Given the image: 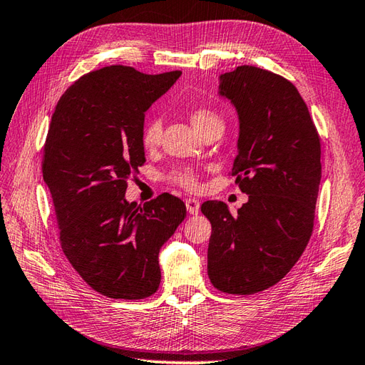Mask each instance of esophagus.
Listing matches in <instances>:
<instances>
[{"instance_id": "34e87169", "label": "esophagus", "mask_w": 365, "mask_h": 365, "mask_svg": "<svg viewBox=\"0 0 365 365\" xmlns=\"http://www.w3.org/2000/svg\"><path fill=\"white\" fill-rule=\"evenodd\" d=\"M185 205H186V210H188V212H190L191 215H197V214L200 212V202H199V200H195V199H186Z\"/></svg>"}]
</instances>
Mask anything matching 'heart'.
Wrapping results in <instances>:
<instances>
[{"label": "heart", "mask_w": 365, "mask_h": 365, "mask_svg": "<svg viewBox=\"0 0 365 365\" xmlns=\"http://www.w3.org/2000/svg\"><path fill=\"white\" fill-rule=\"evenodd\" d=\"M222 122L220 118L217 116V114L211 110L207 108H197L192 111L191 114V123L192 127L195 128L197 133L203 131L206 127H210L212 123H218ZM162 138V122L160 119L154 118L150 119L145 125L143 133H142V143L143 147L147 150L155 148L160 142ZM168 179L177 185L183 186V188H188V190H195L197 188V174L191 170V168H186V166H179V168H174Z\"/></svg>", "instance_id": "heart-1"}]
</instances>
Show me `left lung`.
Returning a JSON list of instances; mask_svg holds the SVG:
<instances>
[{"mask_svg":"<svg viewBox=\"0 0 365 365\" xmlns=\"http://www.w3.org/2000/svg\"><path fill=\"white\" fill-rule=\"evenodd\" d=\"M238 116L232 175L247 202L232 215L207 200V275L226 294L251 295L283 278L309 243L321 183L319 136L292 82L252 66L218 76Z\"/></svg>","mask_w":365,"mask_h":365,"instance_id":"8db88e82","label":"left lung"}]
</instances>
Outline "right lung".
Returning a JSON list of instances; mask_svg holds the SVG:
<instances>
[{"mask_svg":"<svg viewBox=\"0 0 365 365\" xmlns=\"http://www.w3.org/2000/svg\"><path fill=\"white\" fill-rule=\"evenodd\" d=\"M180 75L103 67L67 88L51 114L43 177L62 251L108 298L140 299L159 289V252L186 217L170 194L143 206L125 199L127 180L145 163V111Z\"/></svg>","mask_w":365,"mask_h":365,"instance_id":"1","label":"right lung"}]
</instances>
